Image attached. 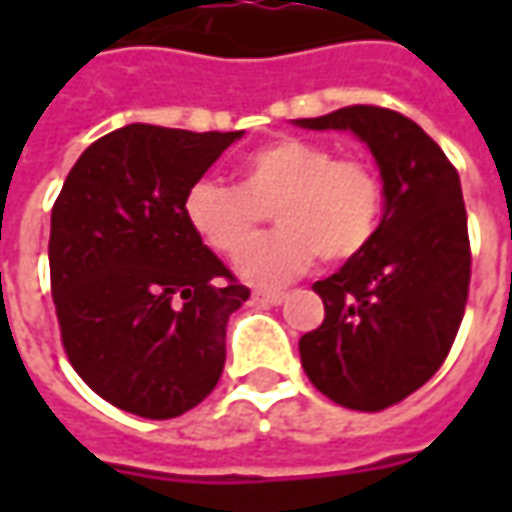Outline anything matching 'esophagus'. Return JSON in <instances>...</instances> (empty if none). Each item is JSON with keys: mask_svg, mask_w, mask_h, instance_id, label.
I'll use <instances>...</instances> for the list:
<instances>
[{"mask_svg": "<svg viewBox=\"0 0 512 512\" xmlns=\"http://www.w3.org/2000/svg\"><path fill=\"white\" fill-rule=\"evenodd\" d=\"M285 290H257L255 301L257 304H282L285 301Z\"/></svg>", "mask_w": 512, "mask_h": 512, "instance_id": "34e87169", "label": "esophagus"}]
</instances>
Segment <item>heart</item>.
Segmentation results:
<instances>
[{
    "label": "heart",
    "mask_w": 512,
    "mask_h": 512,
    "mask_svg": "<svg viewBox=\"0 0 512 512\" xmlns=\"http://www.w3.org/2000/svg\"><path fill=\"white\" fill-rule=\"evenodd\" d=\"M238 186L200 178L186 191V222L216 255L235 257L275 205L280 230L238 257L241 277L282 285L312 266L345 263L365 249L381 224L384 186L370 161L334 156L310 139L282 136L238 161Z\"/></svg>",
    "instance_id": "1"
}]
</instances>
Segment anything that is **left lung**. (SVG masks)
<instances>
[{"label": "left lung", "instance_id": "8db88e82", "mask_svg": "<svg viewBox=\"0 0 512 512\" xmlns=\"http://www.w3.org/2000/svg\"><path fill=\"white\" fill-rule=\"evenodd\" d=\"M301 128H348L384 178V219L337 274L315 282L326 318L299 340L318 392L354 411H384L436 376L461 329L472 279L461 178L400 112L354 104Z\"/></svg>", "mask_w": 512, "mask_h": 512}]
</instances>
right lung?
<instances>
[{
	"label": "right lung",
	"mask_w": 512,
	"mask_h": 512,
	"mask_svg": "<svg viewBox=\"0 0 512 512\" xmlns=\"http://www.w3.org/2000/svg\"><path fill=\"white\" fill-rule=\"evenodd\" d=\"M241 131L131 123L73 164L51 208V299L62 348L106 403L172 419L224 370L244 288L186 222L183 200Z\"/></svg>",
	"instance_id": "right-lung-1"
}]
</instances>
